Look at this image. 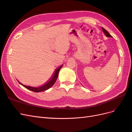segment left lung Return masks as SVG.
<instances>
[{
  "label": "left lung",
  "mask_w": 132,
  "mask_h": 132,
  "mask_svg": "<svg viewBox=\"0 0 132 132\" xmlns=\"http://www.w3.org/2000/svg\"><path fill=\"white\" fill-rule=\"evenodd\" d=\"M102 29L103 32H104V34H105V35L107 37H112V36L109 33V32H108L107 30H106L104 29V28L102 27Z\"/></svg>",
  "instance_id": "obj_1"
}]
</instances>
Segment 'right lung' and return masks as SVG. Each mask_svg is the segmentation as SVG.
<instances>
[{
	"mask_svg": "<svg viewBox=\"0 0 132 132\" xmlns=\"http://www.w3.org/2000/svg\"><path fill=\"white\" fill-rule=\"evenodd\" d=\"M63 65L60 66L59 67H58L57 68L55 69L54 73L53 74V75H52V77H51V78L48 81H47V82L45 84L41 86H39V87H32V86H26V85H24L22 84L19 81H18L20 84L21 85H22L23 87H25V88L29 89L32 91H34V92H36V93H38V92H41L42 91H45L47 89H50L51 87L54 84L55 82L56 81L57 78L58 77V74H59V71L60 69L62 67Z\"/></svg>",
	"mask_w": 132,
	"mask_h": 132,
	"instance_id": "1",
	"label": "right lung"
}]
</instances>
